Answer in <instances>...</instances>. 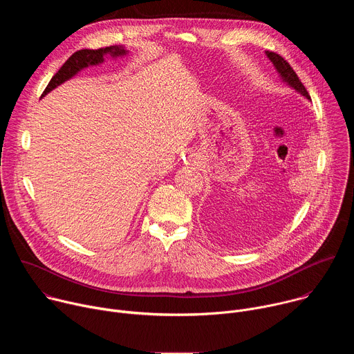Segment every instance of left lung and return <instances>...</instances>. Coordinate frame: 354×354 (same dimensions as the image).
<instances>
[{
    "mask_svg": "<svg viewBox=\"0 0 354 354\" xmlns=\"http://www.w3.org/2000/svg\"><path fill=\"white\" fill-rule=\"evenodd\" d=\"M265 53H266L268 59L272 62L273 67L276 68V71H277L280 80H281L286 85H288L291 89H294L295 92H298L299 95H302L304 97L311 99L310 95H308V92H307V89H306V86L302 85V82L298 80V77H297V74L294 73V70L290 67V64H288L281 56H279V55H276V53H273V52H265Z\"/></svg>",
    "mask_w": 354,
    "mask_h": 354,
    "instance_id": "8db88e82",
    "label": "left lung"
}]
</instances>
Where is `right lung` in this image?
I'll return each mask as SVG.
<instances>
[{"instance_id":"1","label":"right lung","mask_w":354,"mask_h":354,"mask_svg":"<svg viewBox=\"0 0 354 354\" xmlns=\"http://www.w3.org/2000/svg\"><path fill=\"white\" fill-rule=\"evenodd\" d=\"M127 55H129V50H126L124 46H109V47L97 48V50H91V48L78 50V52H75L62 66V68L55 74V77L50 80L48 85L46 86L44 92L41 95V97L46 96L48 92H52L59 85H62L66 81H68L73 77H75L84 68L102 64L108 57L118 59V57H124Z\"/></svg>"}]
</instances>
